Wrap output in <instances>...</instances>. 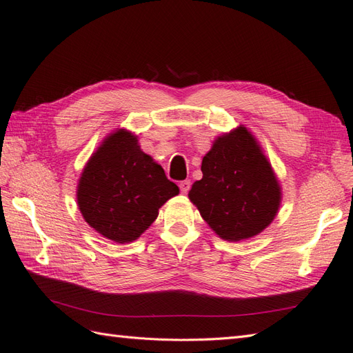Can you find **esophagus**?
Returning a JSON list of instances; mask_svg holds the SVG:
<instances>
[{"label":"esophagus","instance_id":"obj_1","mask_svg":"<svg viewBox=\"0 0 353 353\" xmlns=\"http://www.w3.org/2000/svg\"><path fill=\"white\" fill-rule=\"evenodd\" d=\"M190 185H192V183H190V179H185V181H181L179 183V188H181V193H188L190 190Z\"/></svg>","mask_w":353,"mask_h":353}]
</instances>
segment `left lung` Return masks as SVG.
<instances>
[{
  "label": "left lung",
  "instance_id": "1",
  "mask_svg": "<svg viewBox=\"0 0 353 353\" xmlns=\"http://www.w3.org/2000/svg\"><path fill=\"white\" fill-rule=\"evenodd\" d=\"M188 197L212 230L237 242L261 233L278 212L281 187L246 128L218 138Z\"/></svg>",
  "mask_w": 353,
  "mask_h": 353
}]
</instances>
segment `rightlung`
Here are the masks:
<instances>
[{
    "mask_svg": "<svg viewBox=\"0 0 353 353\" xmlns=\"http://www.w3.org/2000/svg\"><path fill=\"white\" fill-rule=\"evenodd\" d=\"M179 193L165 170L125 129L112 133L85 165L77 202L85 223L103 237L128 243L154 223L159 208Z\"/></svg>",
    "mask_w": 353,
    "mask_h": 353,
    "instance_id": "1",
    "label": "right lung"
}]
</instances>
